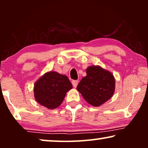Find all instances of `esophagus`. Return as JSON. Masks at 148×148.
<instances>
[{
	"instance_id": "obj_1",
	"label": "esophagus",
	"mask_w": 148,
	"mask_h": 148,
	"mask_svg": "<svg viewBox=\"0 0 148 148\" xmlns=\"http://www.w3.org/2000/svg\"><path fill=\"white\" fill-rule=\"evenodd\" d=\"M72 84H73V86L74 88H76V87L77 86V84H78V81H77V80H73V81H72Z\"/></svg>"
}]
</instances>
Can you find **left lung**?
<instances>
[{
  "label": "left lung",
  "instance_id": "1",
  "mask_svg": "<svg viewBox=\"0 0 148 148\" xmlns=\"http://www.w3.org/2000/svg\"><path fill=\"white\" fill-rule=\"evenodd\" d=\"M86 76L79 83L77 90L93 106H100L112 98L115 92L113 74L99 65L86 69Z\"/></svg>",
  "mask_w": 148,
  "mask_h": 148
}]
</instances>
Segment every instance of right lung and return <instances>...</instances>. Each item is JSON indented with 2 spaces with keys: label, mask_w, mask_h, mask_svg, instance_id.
I'll return each instance as SVG.
<instances>
[{
  "label": "right lung",
  "mask_w": 148,
  "mask_h": 148,
  "mask_svg": "<svg viewBox=\"0 0 148 148\" xmlns=\"http://www.w3.org/2000/svg\"><path fill=\"white\" fill-rule=\"evenodd\" d=\"M72 88L67 76L56 71H48L34 84V98L38 104L52 110L62 104L66 92Z\"/></svg>",
  "instance_id": "obj_1"
}]
</instances>
